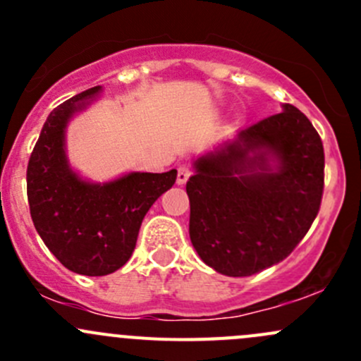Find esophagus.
Masks as SVG:
<instances>
[{
  "label": "esophagus",
  "mask_w": 361,
  "mask_h": 361,
  "mask_svg": "<svg viewBox=\"0 0 361 361\" xmlns=\"http://www.w3.org/2000/svg\"><path fill=\"white\" fill-rule=\"evenodd\" d=\"M188 178H190V169H188L187 166H180V169H178L176 183L178 185H185L188 181Z\"/></svg>",
  "instance_id": "1"
}]
</instances>
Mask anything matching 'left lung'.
Masks as SVG:
<instances>
[{
    "instance_id": "8db88e82",
    "label": "left lung",
    "mask_w": 361,
    "mask_h": 361,
    "mask_svg": "<svg viewBox=\"0 0 361 361\" xmlns=\"http://www.w3.org/2000/svg\"><path fill=\"white\" fill-rule=\"evenodd\" d=\"M281 106L192 164L190 241L224 276L257 274L285 260L318 214L322 140L304 113Z\"/></svg>"
}]
</instances>
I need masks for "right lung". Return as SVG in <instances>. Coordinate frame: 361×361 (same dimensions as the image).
<instances>
[{
	"label": "right lung",
	"instance_id": "right-lung-1",
	"mask_svg": "<svg viewBox=\"0 0 361 361\" xmlns=\"http://www.w3.org/2000/svg\"><path fill=\"white\" fill-rule=\"evenodd\" d=\"M101 94L103 87H92L50 111L27 164V201L36 232L64 267L83 276L111 274L129 260L145 214L176 181V169H171L129 171L99 183L71 166L69 122Z\"/></svg>",
	"mask_w": 361,
	"mask_h": 361
}]
</instances>
